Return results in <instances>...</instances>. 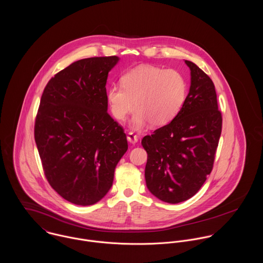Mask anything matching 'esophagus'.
Here are the masks:
<instances>
[{"label": "esophagus", "instance_id": "obj_1", "mask_svg": "<svg viewBox=\"0 0 263 263\" xmlns=\"http://www.w3.org/2000/svg\"><path fill=\"white\" fill-rule=\"evenodd\" d=\"M127 140H128V142L132 143V144H136V143H138V141H139V137H138L137 135H134L133 133H129V134L127 135Z\"/></svg>", "mask_w": 263, "mask_h": 263}]
</instances>
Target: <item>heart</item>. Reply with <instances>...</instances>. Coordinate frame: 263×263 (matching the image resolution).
Masks as SVG:
<instances>
[{
	"label": "heart",
	"instance_id": "heart-1",
	"mask_svg": "<svg viewBox=\"0 0 263 263\" xmlns=\"http://www.w3.org/2000/svg\"><path fill=\"white\" fill-rule=\"evenodd\" d=\"M121 86L112 85L106 91V99L113 116L123 120L137 108L132 125L142 128L148 121L154 126L170 122L181 110L187 83L176 70L142 65L124 72Z\"/></svg>",
	"mask_w": 263,
	"mask_h": 263
}]
</instances>
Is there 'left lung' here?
Returning <instances> with one entry per match:
<instances>
[{
    "instance_id": "left-lung-1",
    "label": "left lung",
    "mask_w": 263,
    "mask_h": 263,
    "mask_svg": "<svg viewBox=\"0 0 263 263\" xmlns=\"http://www.w3.org/2000/svg\"><path fill=\"white\" fill-rule=\"evenodd\" d=\"M190 88L179 113L168 124L146 136L147 187L162 201L178 203L192 197L213 169L222 132V113L211 78L194 63Z\"/></svg>"
}]
</instances>
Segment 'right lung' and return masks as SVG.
Returning <instances> with one entry per match:
<instances>
[{
  "label": "right lung",
  "mask_w": 263,
  "mask_h": 263,
  "mask_svg": "<svg viewBox=\"0 0 263 263\" xmlns=\"http://www.w3.org/2000/svg\"><path fill=\"white\" fill-rule=\"evenodd\" d=\"M119 58L77 61L51 78L38 108L34 138L45 177L63 198L91 205L112 186L126 136L107 113L106 82Z\"/></svg>",
  "instance_id": "right-lung-1"
}]
</instances>
